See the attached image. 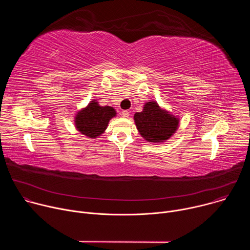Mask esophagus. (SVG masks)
Instances as JSON below:
<instances>
[{
    "instance_id": "obj_1",
    "label": "esophagus",
    "mask_w": 250,
    "mask_h": 250,
    "mask_svg": "<svg viewBox=\"0 0 250 250\" xmlns=\"http://www.w3.org/2000/svg\"><path fill=\"white\" fill-rule=\"evenodd\" d=\"M128 116H129V112H128V111H123V112H122V117H124V118H128Z\"/></svg>"
}]
</instances>
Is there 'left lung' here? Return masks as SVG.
I'll list each match as a JSON object with an SVG mask.
<instances>
[{"label":"left lung","mask_w":250,"mask_h":250,"mask_svg":"<svg viewBox=\"0 0 250 250\" xmlns=\"http://www.w3.org/2000/svg\"><path fill=\"white\" fill-rule=\"evenodd\" d=\"M135 125L141 136L149 142L168 139L177 129L179 121L159 108L154 101L145 104L144 111L134 114Z\"/></svg>","instance_id":"1"}]
</instances>
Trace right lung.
<instances>
[{
  "instance_id": "1",
  "label": "right lung",
  "mask_w": 250,
  "mask_h": 250,
  "mask_svg": "<svg viewBox=\"0 0 250 250\" xmlns=\"http://www.w3.org/2000/svg\"><path fill=\"white\" fill-rule=\"evenodd\" d=\"M115 116L116 111L112 106H101L94 100L87 108L78 113L75 118V125L82 134L94 138L104 131L110 120Z\"/></svg>"
}]
</instances>
